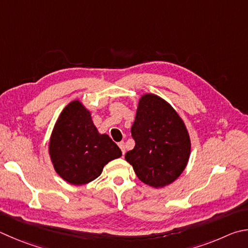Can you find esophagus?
Masks as SVG:
<instances>
[{
    "mask_svg": "<svg viewBox=\"0 0 248 248\" xmlns=\"http://www.w3.org/2000/svg\"><path fill=\"white\" fill-rule=\"evenodd\" d=\"M118 146L120 147L121 152H123V155H124V153H125V145H124V142H119V143H118Z\"/></svg>",
    "mask_w": 248,
    "mask_h": 248,
    "instance_id": "1",
    "label": "esophagus"
}]
</instances>
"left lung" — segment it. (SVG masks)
<instances>
[{
    "instance_id": "left-lung-1",
    "label": "left lung",
    "mask_w": 248,
    "mask_h": 248,
    "mask_svg": "<svg viewBox=\"0 0 248 248\" xmlns=\"http://www.w3.org/2000/svg\"><path fill=\"white\" fill-rule=\"evenodd\" d=\"M131 133L136 146L124 158L143 183L159 188L180 177L190 158L191 140L168 102L155 94L142 95Z\"/></svg>"
}]
</instances>
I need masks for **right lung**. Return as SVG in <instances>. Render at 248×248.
<instances>
[{"label":"right lung","mask_w":248,"mask_h":248,"mask_svg":"<svg viewBox=\"0 0 248 248\" xmlns=\"http://www.w3.org/2000/svg\"><path fill=\"white\" fill-rule=\"evenodd\" d=\"M48 153L58 175L74 186L95 180L106 164L123 155L106 133H98L91 112L78 100L61 112L49 139Z\"/></svg>","instance_id":"right-lung-1"}]
</instances>
